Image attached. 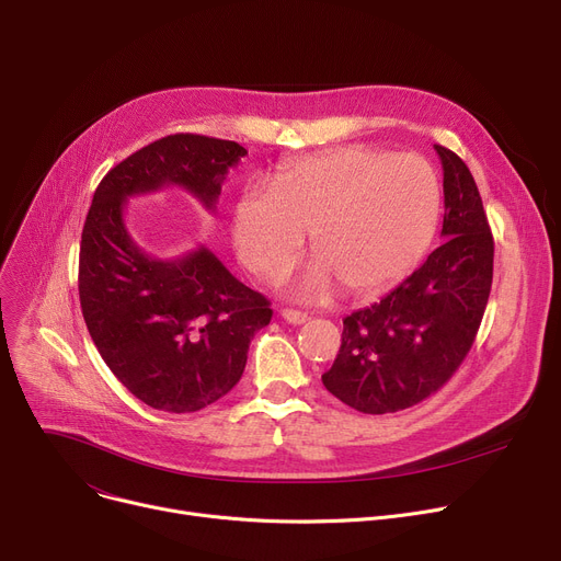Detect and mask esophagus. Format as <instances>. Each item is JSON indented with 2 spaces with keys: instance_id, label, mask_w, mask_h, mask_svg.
<instances>
[{
  "instance_id": "34e87169",
  "label": "esophagus",
  "mask_w": 561,
  "mask_h": 561,
  "mask_svg": "<svg viewBox=\"0 0 561 561\" xmlns=\"http://www.w3.org/2000/svg\"><path fill=\"white\" fill-rule=\"evenodd\" d=\"M282 318L286 322H293V325H305V322L309 320V316L305 311H298V309H282Z\"/></svg>"
}]
</instances>
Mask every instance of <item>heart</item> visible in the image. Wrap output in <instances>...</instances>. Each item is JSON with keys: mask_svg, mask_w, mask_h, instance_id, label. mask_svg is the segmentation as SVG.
<instances>
[{"mask_svg": "<svg viewBox=\"0 0 561 561\" xmlns=\"http://www.w3.org/2000/svg\"><path fill=\"white\" fill-rule=\"evenodd\" d=\"M438 220V182L423 159L341 145L290 161L273 188L250 182L233 204V245L265 282L298 263L305 231L318 261L302 293L325 298L341 284L370 296L402 279L425 254Z\"/></svg>", "mask_w": 561, "mask_h": 561, "instance_id": "obj_1", "label": "heart"}]
</instances>
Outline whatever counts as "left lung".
Segmentation results:
<instances>
[{
	"instance_id": "1",
	"label": "left lung",
	"mask_w": 561,
	"mask_h": 561,
	"mask_svg": "<svg viewBox=\"0 0 561 561\" xmlns=\"http://www.w3.org/2000/svg\"><path fill=\"white\" fill-rule=\"evenodd\" d=\"M444 165V243L379 302L343 318L341 350L322 385L364 414H393L436 393L473 347L493 282V236L468 165Z\"/></svg>"
}]
</instances>
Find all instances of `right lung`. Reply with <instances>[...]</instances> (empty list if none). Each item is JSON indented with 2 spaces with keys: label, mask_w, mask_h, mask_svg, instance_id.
I'll return each instance as SVG.
<instances>
[{
  "label": "right lung",
  "mask_w": 561,
  "mask_h": 561,
  "mask_svg": "<svg viewBox=\"0 0 561 561\" xmlns=\"http://www.w3.org/2000/svg\"><path fill=\"white\" fill-rule=\"evenodd\" d=\"M248 150L199 134L159 138L106 172L79 248V300L104 364L152 409L191 414L241 379L271 302L236 279L214 252L182 259L140 250L123 218L131 195L184 186L214 211L225 174Z\"/></svg>",
  "instance_id": "right-lung-1"
}]
</instances>
